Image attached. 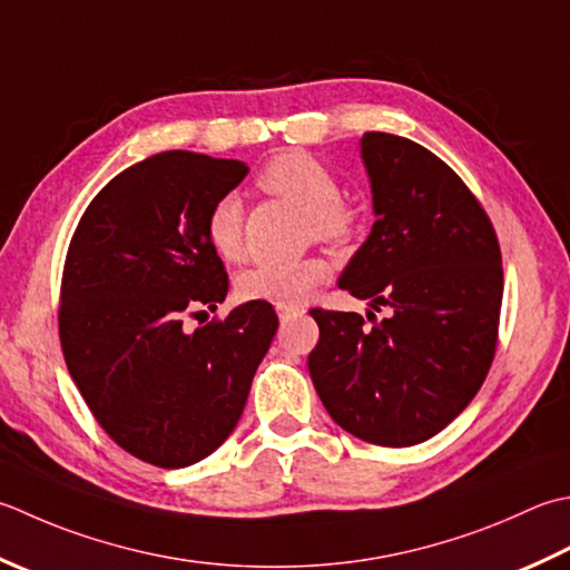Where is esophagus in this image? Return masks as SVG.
<instances>
[{
  "instance_id": "1",
  "label": "esophagus",
  "mask_w": 570,
  "mask_h": 570,
  "mask_svg": "<svg viewBox=\"0 0 570 570\" xmlns=\"http://www.w3.org/2000/svg\"><path fill=\"white\" fill-rule=\"evenodd\" d=\"M296 316H301L298 308H278V321H282V323H288Z\"/></svg>"
}]
</instances>
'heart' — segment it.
Segmentation results:
<instances>
[{"label":"heart","instance_id":"1","mask_svg":"<svg viewBox=\"0 0 570 570\" xmlns=\"http://www.w3.org/2000/svg\"><path fill=\"white\" fill-rule=\"evenodd\" d=\"M264 193L276 195L308 212L311 237L321 242H345L355 232L358 217L341 197V183L326 165L306 153H278L256 175ZM205 239L222 262H239L244 254V209L237 197H219L205 217ZM328 264L318 256L298 262L256 264L237 278L244 301H264L278 308H296L326 282Z\"/></svg>","mask_w":570,"mask_h":570}]
</instances>
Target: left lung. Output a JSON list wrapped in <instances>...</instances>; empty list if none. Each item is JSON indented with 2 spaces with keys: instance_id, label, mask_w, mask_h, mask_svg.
Instances as JSON below:
<instances>
[{
  "instance_id": "1",
  "label": "left lung",
  "mask_w": 570,
  "mask_h": 570,
  "mask_svg": "<svg viewBox=\"0 0 570 570\" xmlns=\"http://www.w3.org/2000/svg\"><path fill=\"white\" fill-rule=\"evenodd\" d=\"M375 225L338 286L390 318L311 308L308 373L338 425L410 448L472 403L492 367L504 294L492 219L452 167L422 145L371 130L361 140Z\"/></svg>"
}]
</instances>
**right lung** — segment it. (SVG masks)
Segmentation results:
<instances>
[{
    "label": "right lung",
    "instance_id": "obj_1",
    "mask_svg": "<svg viewBox=\"0 0 570 570\" xmlns=\"http://www.w3.org/2000/svg\"><path fill=\"white\" fill-rule=\"evenodd\" d=\"M247 173L187 150L153 155L100 189L66 252V367L108 438L163 470L205 460L229 438L278 328L264 301L185 326L227 296L205 217Z\"/></svg>",
    "mask_w": 570,
    "mask_h": 570
}]
</instances>
